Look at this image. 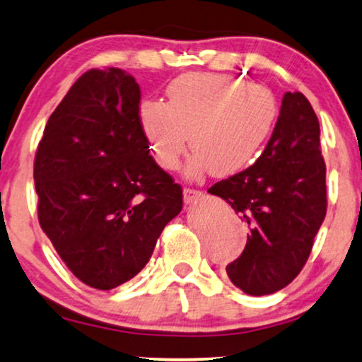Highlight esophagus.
I'll return each mask as SVG.
<instances>
[{
  "instance_id": "obj_1",
  "label": "esophagus",
  "mask_w": 362,
  "mask_h": 362,
  "mask_svg": "<svg viewBox=\"0 0 362 362\" xmlns=\"http://www.w3.org/2000/svg\"><path fill=\"white\" fill-rule=\"evenodd\" d=\"M202 196H203V193L199 189H191V188L182 189V199H185L186 204L196 202V199H199Z\"/></svg>"
}]
</instances>
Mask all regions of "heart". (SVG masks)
<instances>
[{
	"mask_svg": "<svg viewBox=\"0 0 362 362\" xmlns=\"http://www.w3.org/2000/svg\"><path fill=\"white\" fill-rule=\"evenodd\" d=\"M166 93L168 104H142L141 127L166 171L180 166L188 141L189 176L206 169L216 177L245 171L260 156L279 115L272 90L230 75H185Z\"/></svg>",
	"mask_w": 362,
	"mask_h": 362,
	"instance_id": "obj_1",
	"label": "heart"
}]
</instances>
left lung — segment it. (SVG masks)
Returning a JSON list of instances; mask_svg holds the SVG:
<instances>
[{
	"mask_svg": "<svg viewBox=\"0 0 362 362\" xmlns=\"http://www.w3.org/2000/svg\"><path fill=\"white\" fill-rule=\"evenodd\" d=\"M208 193L231 204L250 228L243 253L226 267L248 296H269L300 274L327 209L320 127L300 92H285L269 144L253 166Z\"/></svg>",
	"mask_w": 362,
	"mask_h": 362,
	"instance_id": "left-lung-1",
	"label": "left lung"
}]
</instances>
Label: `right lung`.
<instances>
[{
	"label": "right lung",
	"mask_w": 362,
	"mask_h": 362,
	"mask_svg": "<svg viewBox=\"0 0 362 362\" xmlns=\"http://www.w3.org/2000/svg\"><path fill=\"white\" fill-rule=\"evenodd\" d=\"M141 90L120 69L88 70L45 126L35 156L38 220L65 265L110 290L144 269L181 186L149 154Z\"/></svg>",
	"instance_id": "right-lung-1"
}]
</instances>
